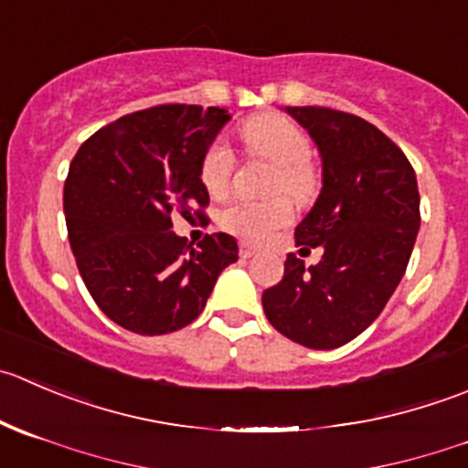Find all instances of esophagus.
Segmentation results:
<instances>
[{
    "label": "esophagus",
    "instance_id": "esophagus-1",
    "mask_svg": "<svg viewBox=\"0 0 468 468\" xmlns=\"http://www.w3.org/2000/svg\"><path fill=\"white\" fill-rule=\"evenodd\" d=\"M239 256H242L244 261H247V258L256 256V249H253V247H249V244H242V247H239Z\"/></svg>",
    "mask_w": 468,
    "mask_h": 468
}]
</instances>
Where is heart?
<instances>
[{
  "mask_svg": "<svg viewBox=\"0 0 468 468\" xmlns=\"http://www.w3.org/2000/svg\"><path fill=\"white\" fill-rule=\"evenodd\" d=\"M242 142L251 155L274 162L276 174L271 189L288 192L297 201H306L315 192V171L308 165L311 144L308 137L281 116H258L244 123ZM235 157L224 142H215L201 162V183L210 194H224L233 176ZM294 217L292 201L288 197L265 198V201H233L219 212V226L226 233L249 244H262L288 226Z\"/></svg>",
  "mask_w": 468,
  "mask_h": 468,
  "instance_id": "heart-1",
  "label": "heart"
}]
</instances>
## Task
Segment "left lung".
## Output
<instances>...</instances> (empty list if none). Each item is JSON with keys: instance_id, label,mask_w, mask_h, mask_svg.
Returning <instances> with one entry per match:
<instances>
[{"instance_id": "left-lung-1", "label": "left lung", "mask_w": 468, "mask_h": 468, "mask_svg": "<svg viewBox=\"0 0 468 468\" xmlns=\"http://www.w3.org/2000/svg\"><path fill=\"white\" fill-rule=\"evenodd\" d=\"M285 112L322 157L320 197L294 242L324 253L311 267L288 253L262 308L285 338L334 349L368 329L396 292L420 229L419 185L405 153L368 121L329 107Z\"/></svg>"}]
</instances>
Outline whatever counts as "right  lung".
Listing matches in <instances>:
<instances>
[{
  "label": "right lung",
  "instance_id": "right-lung-1",
  "mask_svg": "<svg viewBox=\"0 0 468 468\" xmlns=\"http://www.w3.org/2000/svg\"><path fill=\"white\" fill-rule=\"evenodd\" d=\"M230 113L160 104L86 139L63 185L68 239L100 311L123 329L162 335L192 324L238 242L212 233L194 249L171 217L203 219L201 162Z\"/></svg>",
  "mask_w": 468,
  "mask_h": 468
}]
</instances>
